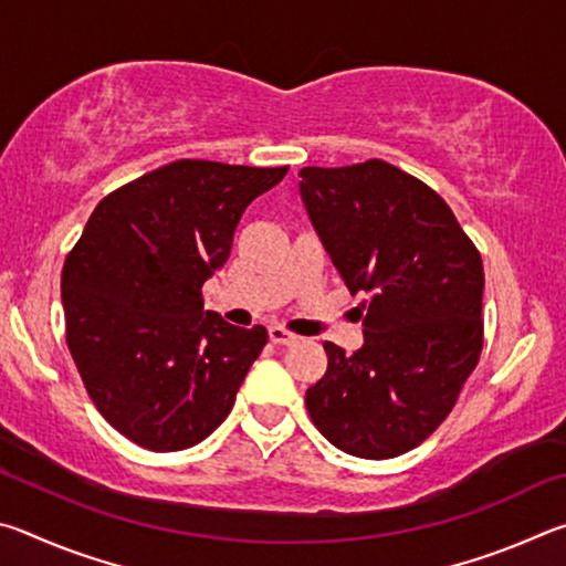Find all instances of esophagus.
I'll use <instances>...</instances> for the list:
<instances>
[{
    "mask_svg": "<svg viewBox=\"0 0 566 566\" xmlns=\"http://www.w3.org/2000/svg\"><path fill=\"white\" fill-rule=\"evenodd\" d=\"M270 342H274V344H292V342H296V337H294L290 329H284L282 324H270Z\"/></svg>",
    "mask_w": 566,
    "mask_h": 566,
    "instance_id": "esophagus-1",
    "label": "esophagus"
}]
</instances>
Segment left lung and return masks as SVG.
Segmentation results:
<instances>
[{
	"instance_id": "1",
	"label": "left lung",
	"mask_w": 566,
	"mask_h": 566,
	"mask_svg": "<svg viewBox=\"0 0 566 566\" xmlns=\"http://www.w3.org/2000/svg\"><path fill=\"white\" fill-rule=\"evenodd\" d=\"M314 229L361 304L354 354L324 342L327 371L306 389L314 427L361 459L415 449L442 424L484 344V266L452 209L381 159L304 167Z\"/></svg>"
}]
</instances>
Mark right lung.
I'll return each instance as SVG.
<instances>
[{
	"mask_svg": "<svg viewBox=\"0 0 566 566\" xmlns=\"http://www.w3.org/2000/svg\"><path fill=\"white\" fill-rule=\"evenodd\" d=\"M286 169L171 161L104 197L66 254V347L94 407L134 444L179 452L232 411L266 329L205 312L202 284Z\"/></svg>",
	"mask_w": 566,
	"mask_h": 566,
	"instance_id": "add662e5",
	"label": "right lung"
}]
</instances>
